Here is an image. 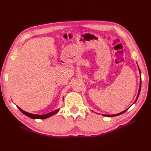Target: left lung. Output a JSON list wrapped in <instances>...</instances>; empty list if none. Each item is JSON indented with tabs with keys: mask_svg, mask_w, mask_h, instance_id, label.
<instances>
[{
	"mask_svg": "<svg viewBox=\"0 0 151 151\" xmlns=\"http://www.w3.org/2000/svg\"><path fill=\"white\" fill-rule=\"evenodd\" d=\"M139 72H140V69H139ZM140 78H141V76H140ZM140 89H141V79H140V88H139V93H138V95H137V98H136L135 101H137V98H138V97H139V94H140ZM135 102H134V103H135ZM128 109H129V108H128ZM128 109H125V111H122V112H121V113H120L115 114V115H102L105 116H108V117H110V116H116L120 115H122V114H123V113H124L125 111H127L128 110Z\"/></svg>",
	"mask_w": 151,
	"mask_h": 151,
	"instance_id": "left-lung-1",
	"label": "left lung"
}]
</instances>
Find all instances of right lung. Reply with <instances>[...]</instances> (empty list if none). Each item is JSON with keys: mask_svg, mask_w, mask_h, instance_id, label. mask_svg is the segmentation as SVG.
<instances>
[{"mask_svg": "<svg viewBox=\"0 0 151 151\" xmlns=\"http://www.w3.org/2000/svg\"><path fill=\"white\" fill-rule=\"evenodd\" d=\"M18 108H19V110L23 113L25 115H26L27 116H28L31 118H33V119H45V118H47L50 116H51L53 115H55V114H56L58 111V109H57V110H55L53 111H52V112H50L48 113H47V114H45V115H35V114H32V113H28L26 112L24 110H22V109H21L19 107H18Z\"/></svg>", "mask_w": 151, "mask_h": 151, "instance_id": "add662e5", "label": "right lung"}]
</instances>
